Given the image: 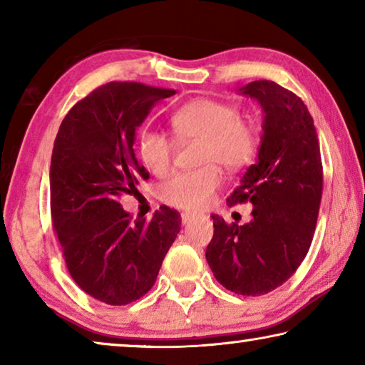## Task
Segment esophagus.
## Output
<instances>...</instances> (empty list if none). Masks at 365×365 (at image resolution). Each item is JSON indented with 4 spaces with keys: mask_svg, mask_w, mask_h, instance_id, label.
<instances>
[{
    "mask_svg": "<svg viewBox=\"0 0 365 365\" xmlns=\"http://www.w3.org/2000/svg\"><path fill=\"white\" fill-rule=\"evenodd\" d=\"M195 217H196V214H193V212H182V224L187 225V224H190V222L193 220Z\"/></svg>",
    "mask_w": 365,
    "mask_h": 365,
    "instance_id": "34e87169",
    "label": "esophagus"
}]
</instances>
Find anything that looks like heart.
<instances>
[{
  "label": "heart",
  "instance_id": "obj_1",
  "mask_svg": "<svg viewBox=\"0 0 365 365\" xmlns=\"http://www.w3.org/2000/svg\"><path fill=\"white\" fill-rule=\"evenodd\" d=\"M170 127L178 141L200 140V169L180 172L160 188V197L168 205L200 211L212 201L220 187L222 174L217 164L227 170H238L250 164L257 151V127L248 115L237 114L230 103L197 98L177 109ZM175 146L168 135L145 132L138 140V154L154 175L168 174L174 160Z\"/></svg>",
  "mask_w": 365,
  "mask_h": 365
}]
</instances>
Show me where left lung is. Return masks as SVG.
I'll list each match as a JSON object with an SVG mask.
<instances>
[{
    "label": "left lung",
    "instance_id": "1",
    "mask_svg": "<svg viewBox=\"0 0 365 365\" xmlns=\"http://www.w3.org/2000/svg\"><path fill=\"white\" fill-rule=\"evenodd\" d=\"M264 109L257 163L227 197L252 205L250 224L212 214L206 259L222 287L243 296L274 292L292 277L311 248L322 200L324 169L312 115L293 91L269 80L242 90Z\"/></svg>",
    "mask_w": 365,
    "mask_h": 365
}]
</instances>
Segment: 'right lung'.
<instances>
[{
  "instance_id": "1",
  "label": "right lung",
  "mask_w": 365,
  "mask_h": 365,
  "mask_svg": "<svg viewBox=\"0 0 365 365\" xmlns=\"http://www.w3.org/2000/svg\"><path fill=\"white\" fill-rule=\"evenodd\" d=\"M175 90L109 82L73 104L54 140L49 190L54 233L67 270L86 294L125 306L150 292L177 233L180 214L160 206L151 220L120 206L148 180L133 151L135 130Z\"/></svg>"
}]
</instances>
